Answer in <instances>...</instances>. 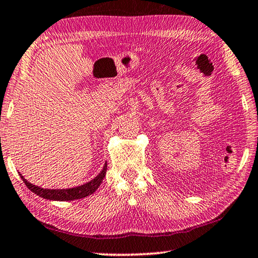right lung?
I'll list each match as a JSON object with an SVG mask.
<instances>
[{"instance_id": "add662e5", "label": "right lung", "mask_w": 258, "mask_h": 258, "mask_svg": "<svg viewBox=\"0 0 258 258\" xmlns=\"http://www.w3.org/2000/svg\"><path fill=\"white\" fill-rule=\"evenodd\" d=\"M105 172H107V163L104 164L101 172L97 174L93 180L86 182L81 186L68 188V189H47V188H41L39 186L33 185V183L28 182L22 174H20V177H22L23 181L25 182L28 189L33 191L36 195L41 196V198L52 200V201H72V200L83 199L86 198V196L93 194L94 191L99 188L101 182L103 181Z\"/></svg>"}]
</instances>
